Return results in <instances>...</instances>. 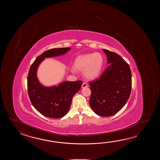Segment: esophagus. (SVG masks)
<instances>
[{
  "label": "esophagus",
  "mask_w": 160,
  "mask_h": 160,
  "mask_svg": "<svg viewBox=\"0 0 160 160\" xmlns=\"http://www.w3.org/2000/svg\"><path fill=\"white\" fill-rule=\"evenodd\" d=\"M88 86V85L87 83L83 82V83H82V88H87Z\"/></svg>",
  "instance_id": "34e87169"
}]
</instances>
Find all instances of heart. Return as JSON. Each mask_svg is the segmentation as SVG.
<instances>
[{
  "instance_id": "b5f03b06",
  "label": "heart",
  "mask_w": 160,
  "mask_h": 160,
  "mask_svg": "<svg viewBox=\"0 0 160 160\" xmlns=\"http://www.w3.org/2000/svg\"><path fill=\"white\" fill-rule=\"evenodd\" d=\"M103 57L99 52L79 55L74 62V68L82 71L85 78L92 80L98 77L103 65Z\"/></svg>"
}]
</instances>
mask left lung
<instances>
[{
    "label": "left lung",
    "mask_w": 160,
    "mask_h": 160,
    "mask_svg": "<svg viewBox=\"0 0 160 160\" xmlns=\"http://www.w3.org/2000/svg\"><path fill=\"white\" fill-rule=\"evenodd\" d=\"M110 64L100 78L89 82L92 92L89 103L99 116L116 114L126 104L132 90L129 65L114 52L103 49Z\"/></svg>",
    "instance_id": "1"
}]
</instances>
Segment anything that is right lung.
Here are the masks:
<instances>
[{
    "instance_id": "obj_1",
    "label": "right lung",
    "mask_w": 160,
    "mask_h": 160,
    "mask_svg": "<svg viewBox=\"0 0 160 160\" xmlns=\"http://www.w3.org/2000/svg\"><path fill=\"white\" fill-rule=\"evenodd\" d=\"M70 49L59 48L44 51L31 65L27 77L28 96L34 108L46 117L59 118L64 117L70 108L72 97L81 88L82 81H65L57 86L44 87L38 79V68L44 58L64 54Z\"/></svg>"
}]
</instances>
